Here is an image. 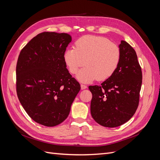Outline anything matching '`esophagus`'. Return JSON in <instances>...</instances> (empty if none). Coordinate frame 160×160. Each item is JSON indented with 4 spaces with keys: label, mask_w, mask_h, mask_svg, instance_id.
Returning a JSON list of instances; mask_svg holds the SVG:
<instances>
[{
    "label": "esophagus",
    "mask_w": 160,
    "mask_h": 160,
    "mask_svg": "<svg viewBox=\"0 0 160 160\" xmlns=\"http://www.w3.org/2000/svg\"><path fill=\"white\" fill-rule=\"evenodd\" d=\"M87 88H88V86L83 85V84H81V89H85Z\"/></svg>",
    "instance_id": "obj_1"
}]
</instances>
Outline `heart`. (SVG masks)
<instances>
[{
  "label": "heart",
  "mask_w": 160,
  "mask_h": 160,
  "mask_svg": "<svg viewBox=\"0 0 160 160\" xmlns=\"http://www.w3.org/2000/svg\"><path fill=\"white\" fill-rule=\"evenodd\" d=\"M122 52L119 47L108 38L101 36H83L75 42V49H67L63 59L69 71L77 75L82 82H90L98 79L105 81L110 78L118 68Z\"/></svg>",
  "instance_id": "1"
}]
</instances>
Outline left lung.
Wrapping results in <instances>:
<instances>
[{"label": "left lung", "mask_w": 160, "mask_h": 160, "mask_svg": "<svg viewBox=\"0 0 160 160\" xmlns=\"http://www.w3.org/2000/svg\"><path fill=\"white\" fill-rule=\"evenodd\" d=\"M119 47L122 59L115 73L101 85L89 86L92 118L107 128L118 127L132 118L138 108L142 83L135 51L125 41Z\"/></svg>", "instance_id": "obj_1"}]
</instances>
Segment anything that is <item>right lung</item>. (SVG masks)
<instances>
[{
	"label": "right lung",
	"instance_id": "1",
	"mask_svg": "<svg viewBox=\"0 0 160 160\" xmlns=\"http://www.w3.org/2000/svg\"><path fill=\"white\" fill-rule=\"evenodd\" d=\"M71 40L67 33L43 32L32 38L18 57V98L29 117L45 126H56L66 119L81 89L63 59Z\"/></svg>",
	"mask_w": 160,
	"mask_h": 160
}]
</instances>
